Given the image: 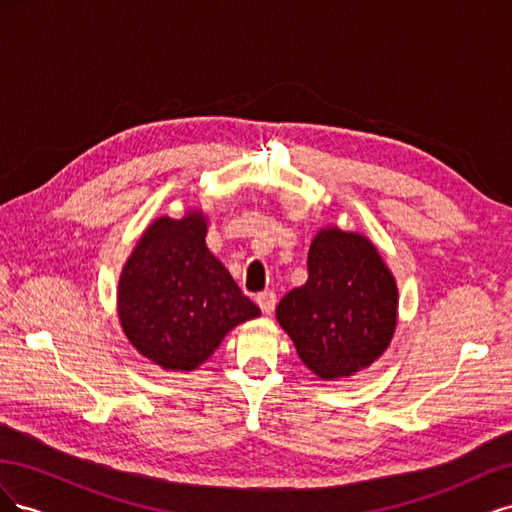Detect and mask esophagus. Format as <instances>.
I'll return each instance as SVG.
<instances>
[{"mask_svg": "<svg viewBox=\"0 0 512 512\" xmlns=\"http://www.w3.org/2000/svg\"><path fill=\"white\" fill-rule=\"evenodd\" d=\"M256 303H258V307L262 309V314H273V309H275V303H277V297H275V292L273 290H265V292H260L258 297H256Z\"/></svg>", "mask_w": 512, "mask_h": 512, "instance_id": "1", "label": "esophagus"}]
</instances>
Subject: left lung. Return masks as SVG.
Returning <instances> with one entry per match:
<instances>
[{
    "mask_svg": "<svg viewBox=\"0 0 512 512\" xmlns=\"http://www.w3.org/2000/svg\"><path fill=\"white\" fill-rule=\"evenodd\" d=\"M307 269V282L277 305V322L320 380L350 378L391 346L397 282L374 243L339 226L316 232Z\"/></svg>",
    "mask_w": 512,
    "mask_h": 512,
    "instance_id": "1",
    "label": "left lung"
}]
</instances>
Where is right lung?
<instances>
[{
	"label": "right lung",
	"instance_id": "add662e5",
	"mask_svg": "<svg viewBox=\"0 0 512 512\" xmlns=\"http://www.w3.org/2000/svg\"><path fill=\"white\" fill-rule=\"evenodd\" d=\"M207 215H162L121 269L117 314L138 354L164 371H194L237 324L260 316L205 243Z\"/></svg>",
	"mask_w": 512,
	"mask_h": 512
}]
</instances>
